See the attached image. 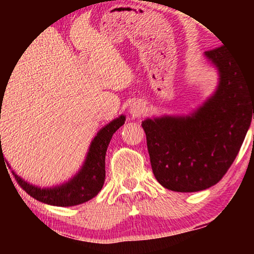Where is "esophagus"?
Segmentation results:
<instances>
[{
  "label": "esophagus",
  "mask_w": 254,
  "mask_h": 254,
  "mask_svg": "<svg viewBox=\"0 0 254 254\" xmlns=\"http://www.w3.org/2000/svg\"><path fill=\"white\" fill-rule=\"evenodd\" d=\"M144 112V105L141 101H133L129 107V113L131 118H138L141 117L142 113Z\"/></svg>",
  "instance_id": "esophagus-1"
}]
</instances>
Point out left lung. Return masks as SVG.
<instances>
[{
	"label": "left lung",
	"instance_id": "obj_1",
	"mask_svg": "<svg viewBox=\"0 0 254 254\" xmlns=\"http://www.w3.org/2000/svg\"><path fill=\"white\" fill-rule=\"evenodd\" d=\"M204 56L218 74L210 97L188 116L165 115L142 122L151 170L171 191L197 192L220 182L254 119V72L224 46Z\"/></svg>",
	"mask_w": 254,
	"mask_h": 254
}]
</instances>
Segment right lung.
I'll use <instances>...</instances> for the list:
<instances>
[{"instance_id": "obj_1", "label": "right lung", "mask_w": 254, "mask_h": 254, "mask_svg": "<svg viewBox=\"0 0 254 254\" xmlns=\"http://www.w3.org/2000/svg\"><path fill=\"white\" fill-rule=\"evenodd\" d=\"M2 100V98H1ZM125 123V116L122 115L98 131L89 145L88 153L82 166L74 177L68 182L51 188H40L30 184L19 177L15 172L16 182L30 196L49 205L74 206L88 202L103 189L105 183V156L113 133ZM3 159L2 148L0 160Z\"/></svg>"}]
</instances>
